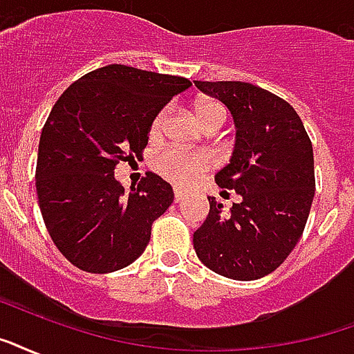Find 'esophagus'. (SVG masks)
<instances>
[{"label":"esophagus","mask_w":354,"mask_h":354,"mask_svg":"<svg viewBox=\"0 0 354 354\" xmlns=\"http://www.w3.org/2000/svg\"><path fill=\"white\" fill-rule=\"evenodd\" d=\"M185 196H187V195L183 193L182 189H174V201H176V202H182L183 198H185Z\"/></svg>","instance_id":"esophagus-1"}]
</instances>
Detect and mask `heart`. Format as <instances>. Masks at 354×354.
<instances>
[{"instance_id":"1","label":"heart","mask_w":354,"mask_h":354,"mask_svg":"<svg viewBox=\"0 0 354 354\" xmlns=\"http://www.w3.org/2000/svg\"><path fill=\"white\" fill-rule=\"evenodd\" d=\"M195 113L201 124L213 122V120H219L225 122L226 118V109L219 102H212V100H202L195 105ZM167 109L156 115L152 124V135H158L163 129V124L167 120ZM209 167V159L201 152H185V150H165L163 153H159L156 158V171L163 178H167L169 182L178 185V187H191L195 185L204 172Z\"/></svg>"}]
</instances>
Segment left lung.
<instances>
[{
	"mask_svg": "<svg viewBox=\"0 0 354 354\" xmlns=\"http://www.w3.org/2000/svg\"><path fill=\"white\" fill-rule=\"evenodd\" d=\"M219 98L236 126L230 163L215 174L241 202L223 212L213 196L193 234L198 260L234 280L273 273L301 239L314 201V150L301 118L286 100L243 81H195Z\"/></svg>",
	"mask_w": 354,
	"mask_h": 354,
	"instance_id": "obj_1",
	"label": "left lung"
}]
</instances>
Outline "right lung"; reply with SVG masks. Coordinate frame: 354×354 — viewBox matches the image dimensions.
<instances>
[{
  "label": "right lung",
  "instance_id": "right-lung-1",
  "mask_svg": "<svg viewBox=\"0 0 354 354\" xmlns=\"http://www.w3.org/2000/svg\"><path fill=\"white\" fill-rule=\"evenodd\" d=\"M189 87L185 77L107 64L55 102L40 135L37 195L46 228L72 266L113 273L145 252L174 193L153 172L126 193L115 167L141 158L156 115Z\"/></svg>",
  "mask_w": 354,
  "mask_h": 354
}]
</instances>
